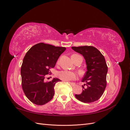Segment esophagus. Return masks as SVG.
Listing matches in <instances>:
<instances>
[{"instance_id":"34e87169","label":"esophagus","mask_w":130,"mask_h":130,"mask_svg":"<svg viewBox=\"0 0 130 130\" xmlns=\"http://www.w3.org/2000/svg\"><path fill=\"white\" fill-rule=\"evenodd\" d=\"M68 83L70 85H71L72 86H75V83H73V82H68Z\"/></svg>"}]
</instances>
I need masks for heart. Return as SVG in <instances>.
Wrapping results in <instances>:
<instances>
[{"mask_svg":"<svg viewBox=\"0 0 130 130\" xmlns=\"http://www.w3.org/2000/svg\"><path fill=\"white\" fill-rule=\"evenodd\" d=\"M58 77L64 81H69L75 79L76 75L68 70H63L58 73Z\"/></svg>","mask_w":130,"mask_h":130,"instance_id":"heart-1","label":"heart"}]
</instances>
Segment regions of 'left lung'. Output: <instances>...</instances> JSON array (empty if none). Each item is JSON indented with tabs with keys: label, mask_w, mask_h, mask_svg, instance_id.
I'll use <instances>...</instances> for the list:
<instances>
[{
	"label": "left lung",
	"mask_w": 130,
	"mask_h": 130,
	"mask_svg": "<svg viewBox=\"0 0 130 130\" xmlns=\"http://www.w3.org/2000/svg\"><path fill=\"white\" fill-rule=\"evenodd\" d=\"M72 48L84 56L87 66V71L81 80L86 84L82 86V93L75 96L83 103H93L100 99L107 85L108 68L105 57L99 50L92 46H72Z\"/></svg>",
	"instance_id": "left-lung-1"
}]
</instances>
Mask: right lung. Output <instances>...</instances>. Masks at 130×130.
Segmentation results:
<instances>
[{
    "mask_svg": "<svg viewBox=\"0 0 130 130\" xmlns=\"http://www.w3.org/2000/svg\"><path fill=\"white\" fill-rule=\"evenodd\" d=\"M64 47L55 46L43 43L32 46L23 59L21 70L22 86L25 95L30 101L37 105L48 103L55 94L54 86L61 80L54 78L44 81L58 58L66 50Z\"/></svg>",
    "mask_w": 130,
    "mask_h": 130,
    "instance_id": "add662e5",
    "label": "right lung"
}]
</instances>
